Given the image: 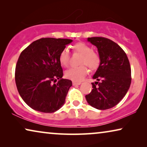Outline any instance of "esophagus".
I'll use <instances>...</instances> for the list:
<instances>
[{"label": "esophagus", "mask_w": 147, "mask_h": 147, "mask_svg": "<svg viewBox=\"0 0 147 147\" xmlns=\"http://www.w3.org/2000/svg\"><path fill=\"white\" fill-rule=\"evenodd\" d=\"M73 86H79L81 84V82H73Z\"/></svg>", "instance_id": "1"}]
</instances>
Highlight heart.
<instances>
[{"label": "heart", "instance_id": "heart-1", "mask_svg": "<svg viewBox=\"0 0 147 147\" xmlns=\"http://www.w3.org/2000/svg\"><path fill=\"white\" fill-rule=\"evenodd\" d=\"M73 50L75 53L82 55L80 64H85L90 69H97L100 63V58L97 53L92 50L89 45L83 42H79L73 46ZM69 53L67 49H63L59 55V62L63 67H67L69 64ZM85 65L78 67H71L65 71L66 78L74 82H81L86 74L88 69Z\"/></svg>", "mask_w": 147, "mask_h": 147}]
</instances>
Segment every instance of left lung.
<instances>
[{
  "instance_id": "8db88e82",
  "label": "left lung",
  "mask_w": 147,
  "mask_h": 147,
  "mask_svg": "<svg viewBox=\"0 0 147 147\" xmlns=\"http://www.w3.org/2000/svg\"><path fill=\"white\" fill-rule=\"evenodd\" d=\"M87 40L97 47L100 63L93 76L97 82L92 83L93 89L86 99L96 109H109L117 105L129 89V61L124 50L112 40L102 37H88Z\"/></svg>"
}]
</instances>
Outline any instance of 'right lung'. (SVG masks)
Returning a JSON list of instances; mask_svg holds the SVG:
<instances>
[{"instance_id": "add662e5", "label": "right lung", "mask_w": 147, "mask_h": 147, "mask_svg": "<svg viewBox=\"0 0 147 147\" xmlns=\"http://www.w3.org/2000/svg\"><path fill=\"white\" fill-rule=\"evenodd\" d=\"M72 41L68 39L41 38L21 52L15 68L16 85L22 99L33 110L51 113L65 103L72 82L62 78L59 55Z\"/></svg>"}]
</instances>
